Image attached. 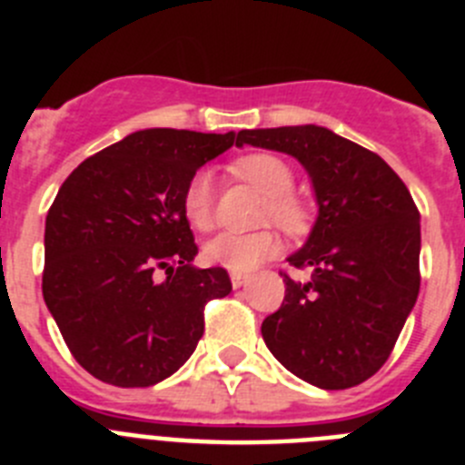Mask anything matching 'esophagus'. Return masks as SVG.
I'll use <instances>...</instances> for the list:
<instances>
[{"instance_id":"obj_1","label":"esophagus","mask_w":465,"mask_h":465,"mask_svg":"<svg viewBox=\"0 0 465 465\" xmlns=\"http://www.w3.org/2000/svg\"><path fill=\"white\" fill-rule=\"evenodd\" d=\"M230 282H232V286H235V289H242V286H246V283L252 282V277H249V274L232 272L230 274Z\"/></svg>"}]
</instances>
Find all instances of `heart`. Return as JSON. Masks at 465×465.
Returning a JSON list of instances; mask_svg holds the SVG:
<instances>
[{"instance_id":"heart-1","label":"heart","mask_w":465,"mask_h":465,"mask_svg":"<svg viewBox=\"0 0 465 465\" xmlns=\"http://www.w3.org/2000/svg\"><path fill=\"white\" fill-rule=\"evenodd\" d=\"M240 179L249 182L268 195L265 216L289 232H300L307 225V212L293 195V170L272 153H252L232 165ZM182 212L195 230L213 225V176L209 170H197L188 179L182 195ZM279 240L270 230L258 232H219L204 244V261L230 272H252L261 262L272 258Z\"/></svg>"}]
</instances>
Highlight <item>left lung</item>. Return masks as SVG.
Returning <instances> with one entry per match:
<instances>
[{"label": "left lung", "mask_w": 465, "mask_h": 465, "mask_svg": "<svg viewBox=\"0 0 465 465\" xmlns=\"http://www.w3.org/2000/svg\"><path fill=\"white\" fill-rule=\"evenodd\" d=\"M289 153L305 167L319 216L283 274L286 295L261 332L274 359L319 389H349L391 354L419 295V209L384 160L322 125L242 130L235 146Z\"/></svg>", "instance_id": "8db88e82"}]
</instances>
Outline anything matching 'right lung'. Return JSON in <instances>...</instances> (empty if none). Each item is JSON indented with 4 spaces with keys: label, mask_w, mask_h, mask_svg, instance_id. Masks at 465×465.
<instances>
[{
    "label": "right lung",
    "mask_w": 465,
    "mask_h": 465,
    "mask_svg": "<svg viewBox=\"0 0 465 465\" xmlns=\"http://www.w3.org/2000/svg\"><path fill=\"white\" fill-rule=\"evenodd\" d=\"M232 142L235 133L139 130L85 158L57 191L41 289L72 356L97 380L133 389L174 375L203 338L204 305L232 291L223 268L193 265L182 212L188 179Z\"/></svg>",
    "instance_id": "obj_1"
}]
</instances>
